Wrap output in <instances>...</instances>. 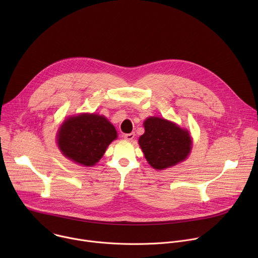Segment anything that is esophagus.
I'll return each mask as SVG.
<instances>
[{"mask_svg":"<svg viewBox=\"0 0 258 258\" xmlns=\"http://www.w3.org/2000/svg\"><path fill=\"white\" fill-rule=\"evenodd\" d=\"M134 138H135V134H134V133H131V134H126V135H124V139H125L126 141H132Z\"/></svg>","mask_w":258,"mask_h":258,"instance_id":"obj_1","label":"esophagus"}]
</instances>
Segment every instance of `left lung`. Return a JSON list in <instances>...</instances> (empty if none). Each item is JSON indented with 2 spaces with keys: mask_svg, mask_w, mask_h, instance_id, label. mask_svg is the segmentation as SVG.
<instances>
[{
  "mask_svg": "<svg viewBox=\"0 0 258 258\" xmlns=\"http://www.w3.org/2000/svg\"><path fill=\"white\" fill-rule=\"evenodd\" d=\"M145 133L139 145L146 160L155 169L162 170L187 159L192 149V138L188 130L160 117L144 121Z\"/></svg>",
  "mask_w": 258,
  "mask_h": 258,
  "instance_id": "obj_1",
  "label": "left lung"
}]
</instances>
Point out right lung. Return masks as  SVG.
I'll return each mask as SVG.
<instances>
[{
  "label": "right lung",
  "instance_id": "add662e5",
  "mask_svg": "<svg viewBox=\"0 0 258 258\" xmlns=\"http://www.w3.org/2000/svg\"><path fill=\"white\" fill-rule=\"evenodd\" d=\"M116 138L115 127L105 116L83 113L63 121L58 130L57 144L66 158L84 166H93Z\"/></svg>",
  "mask_w": 258,
  "mask_h": 258
}]
</instances>
